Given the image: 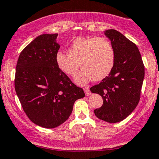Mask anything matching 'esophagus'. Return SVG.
Instances as JSON below:
<instances>
[{
  "label": "esophagus",
  "mask_w": 159,
  "mask_h": 159,
  "mask_svg": "<svg viewBox=\"0 0 159 159\" xmlns=\"http://www.w3.org/2000/svg\"><path fill=\"white\" fill-rule=\"evenodd\" d=\"M84 93H85V94L87 96H89V95H90V94H91V91H90L89 88H84Z\"/></svg>",
  "instance_id": "obj_1"
}]
</instances>
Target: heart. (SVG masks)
<instances>
[{
  "label": "heart",
  "instance_id": "1",
  "mask_svg": "<svg viewBox=\"0 0 159 159\" xmlns=\"http://www.w3.org/2000/svg\"><path fill=\"white\" fill-rule=\"evenodd\" d=\"M68 53L58 51L56 54V64L59 69L70 77L76 75L81 65L82 70L75 78L79 84L91 80L102 81L115 66V48L106 38H76L68 47Z\"/></svg>",
  "mask_w": 159,
  "mask_h": 159
}]
</instances>
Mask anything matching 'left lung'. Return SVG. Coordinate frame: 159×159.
<instances>
[{
    "mask_svg": "<svg viewBox=\"0 0 159 159\" xmlns=\"http://www.w3.org/2000/svg\"><path fill=\"white\" fill-rule=\"evenodd\" d=\"M105 34L115 48V66L106 78L90 90L103 98L102 106L94 110L96 117L116 123L127 118L139 104L145 66L139 50L132 41L114 29L105 30Z\"/></svg>",
    "mask_w": 159,
    "mask_h": 159,
    "instance_id": "left-lung-1",
    "label": "left lung"
}]
</instances>
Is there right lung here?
<instances>
[{
    "label": "right lung",
    "mask_w": 159,
    "mask_h": 159,
    "mask_svg": "<svg viewBox=\"0 0 159 159\" xmlns=\"http://www.w3.org/2000/svg\"><path fill=\"white\" fill-rule=\"evenodd\" d=\"M57 34L37 37L20 52L14 88L23 110L35 125L54 129L69 118L74 103L85 96L56 64Z\"/></svg>",
    "instance_id": "add662e5"
}]
</instances>
